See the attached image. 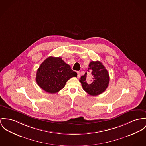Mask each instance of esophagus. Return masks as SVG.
<instances>
[{
	"label": "esophagus",
	"instance_id": "esophagus-1",
	"mask_svg": "<svg viewBox=\"0 0 146 146\" xmlns=\"http://www.w3.org/2000/svg\"><path fill=\"white\" fill-rule=\"evenodd\" d=\"M77 78H80V73H79V72H78V71H77Z\"/></svg>",
	"mask_w": 146,
	"mask_h": 146
}]
</instances>
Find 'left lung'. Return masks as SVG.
Segmentation results:
<instances>
[{"instance_id": "obj_1", "label": "left lung", "mask_w": 146, "mask_h": 146, "mask_svg": "<svg viewBox=\"0 0 146 146\" xmlns=\"http://www.w3.org/2000/svg\"><path fill=\"white\" fill-rule=\"evenodd\" d=\"M88 72L79 80L83 90L90 96H97L104 92L108 86L110 76L108 71L99 61L90 62Z\"/></svg>"}]
</instances>
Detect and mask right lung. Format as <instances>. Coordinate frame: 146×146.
Instances as JSON below:
<instances>
[{
	"instance_id": "right-lung-1",
	"label": "right lung",
	"mask_w": 146,
	"mask_h": 146,
	"mask_svg": "<svg viewBox=\"0 0 146 146\" xmlns=\"http://www.w3.org/2000/svg\"><path fill=\"white\" fill-rule=\"evenodd\" d=\"M77 73L62 58L49 56L40 64L36 74L38 86L45 92L56 93L64 88L70 78Z\"/></svg>"
}]
</instances>
